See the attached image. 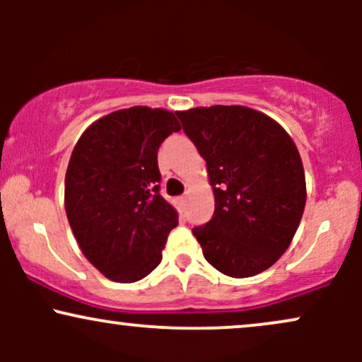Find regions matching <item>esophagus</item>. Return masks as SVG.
Masks as SVG:
<instances>
[{"mask_svg":"<svg viewBox=\"0 0 362 362\" xmlns=\"http://www.w3.org/2000/svg\"><path fill=\"white\" fill-rule=\"evenodd\" d=\"M185 202H187V199L184 197V195H182V197H178V204H180V206H185Z\"/></svg>","mask_w":362,"mask_h":362,"instance_id":"1","label":"esophagus"}]
</instances>
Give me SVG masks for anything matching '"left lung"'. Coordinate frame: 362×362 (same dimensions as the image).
<instances>
[{
    "mask_svg": "<svg viewBox=\"0 0 362 362\" xmlns=\"http://www.w3.org/2000/svg\"><path fill=\"white\" fill-rule=\"evenodd\" d=\"M206 160L214 214L192 228L206 260L230 277L276 264L300 226L305 170L296 144L276 120L242 105L175 112Z\"/></svg>",
    "mask_w": 362,
    "mask_h": 362,
    "instance_id": "obj_1",
    "label": "left lung"
}]
</instances>
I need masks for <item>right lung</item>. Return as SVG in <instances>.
<instances>
[{
	"instance_id": "right-lung-1",
	"label": "right lung",
	"mask_w": 362,
	"mask_h": 362,
	"mask_svg": "<svg viewBox=\"0 0 362 362\" xmlns=\"http://www.w3.org/2000/svg\"><path fill=\"white\" fill-rule=\"evenodd\" d=\"M180 131L173 112L131 107L98 119L69 158L64 207L81 252L103 276L136 282L155 271L178 214L160 195L158 149Z\"/></svg>"
}]
</instances>
